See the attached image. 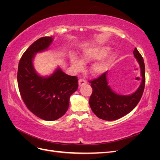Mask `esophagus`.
<instances>
[{"mask_svg":"<svg viewBox=\"0 0 160 160\" xmlns=\"http://www.w3.org/2000/svg\"><path fill=\"white\" fill-rule=\"evenodd\" d=\"M78 84H79V87H82V86H83V85L87 84V81L85 80H84V79H81L78 81Z\"/></svg>","mask_w":160,"mask_h":160,"instance_id":"1","label":"esophagus"}]
</instances>
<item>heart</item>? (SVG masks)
<instances>
[{"mask_svg": "<svg viewBox=\"0 0 160 160\" xmlns=\"http://www.w3.org/2000/svg\"><path fill=\"white\" fill-rule=\"evenodd\" d=\"M110 48L107 46H97L89 49L83 52L82 54L81 60L75 56H71V62L73 69L78 72L83 69V63H89L92 61L101 59L107 55ZM114 55H108L105 57L103 59L99 61L95 62L91 65L90 68V72L93 75H99L107 70L108 67L113 59Z\"/></svg>", "mask_w": 160, "mask_h": 160, "instance_id": "1", "label": "heart"}]
</instances>
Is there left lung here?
Instances as JSON below:
<instances>
[{
  "mask_svg": "<svg viewBox=\"0 0 160 160\" xmlns=\"http://www.w3.org/2000/svg\"><path fill=\"white\" fill-rule=\"evenodd\" d=\"M133 55L140 67L142 82L132 94L123 95L114 92L108 84L107 72L89 81L93 89L89 105L91 110L99 118L106 121L118 119L131 112L141 99L146 83L145 65L143 57L136 48L133 51Z\"/></svg>",
  "mask_w": 160,
  "mask_h": 160,
  "instance_id": "obj_1",
  "label": "left lung"
}]
</instances>
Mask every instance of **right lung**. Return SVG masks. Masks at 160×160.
I'll return each mask as SVG.
<instances>
[{"label": "right lung", "instance_id": "1", "mask_svg": "<svg viewBox=\"0 0 160 160\" xmlns=\"http://www.w3.org/2000/svg\"><path fill=\"white\" fill-rule=\"evenodd\" d=\"M52 40V37H44L34 42L23 53L17 72L24 103L33 114L46 121L56 120L66 113L70 96L78 88L77 77L65 74L59 67L48 77H42L35 70V54L47 50Z\"/></svg>", "mask_w": 160, "mask_h": 160}]
</instances>
